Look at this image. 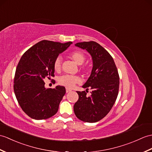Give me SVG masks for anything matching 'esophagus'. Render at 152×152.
Here are the masks:
<instances>
[{
  "mask_svg": "<svg viewBox=\"0 0 152 152\" xmlns=\"http://www.w3.org/2000/svg\"><path fill=\"white\" fill-rule=\"evenodd\" d=\"M72 91V90L69 89V88H66V93H69V92H70V91Z\"/></svg>",
  "mask_w": 152,
  "mask_h": 152,
  "instance_id": "esophagus-1",
  "label": "esophagus"
}]
</instances>
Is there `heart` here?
I'll return each mask as SVG.
<instances>
[{
    "instance_id": "heart-1",
    "label": "heart",
    "mask_w": 152,
    "mask_h": 152,
    "mask_svg": "<svg viewBox=\"0 0 152 152\" xmlns=\"http://www.w3.org/2000/svg\"><path fill=\"white\" fill-rule=\"evenodd\" d=\"M70 57L74 61L77 65H82L86 60V56L83 52L75 50L73 51L70 54ZM61 63L62 59L60 56L56 58L54 63V68L56 71H59L61 68ZM82 69L85 70L84 67H82ZM80 82V78L77 76H70V75H63L60 76L58 79V82L61 86H65L67 88H71L77 83Z\"/></svg>"
}]
</instances>
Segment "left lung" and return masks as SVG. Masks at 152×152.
I'll return each instance as SVG.
<instances>
[{
  "instance_id": "left-lung-1",
  "label": "left lung",
  "mask_w": 152,
  "mask_h": 152,
  "mask_svg": "<svg viewBox=\"0 0 152 152\" xmlns=\"http://www.w3.org/2000/svg\"><path fill=\"white\" fill-rule=\"evenodd\" d=\"M76 47L86 50L93 59L91 75L83 86L87 92L91 89V95L86 91H77L79 98L74 105L77 118L86 122H96L110 111L117 98L119 75L114 60L109 53L94 41L82 42Z\"/></svg>"
}]
</instances>
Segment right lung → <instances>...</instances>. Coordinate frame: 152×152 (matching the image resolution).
Here are the masks:
<instances>
[{
	"mask_svg": "<svg viewBox=\"0 0 152 152\" xmlns=\"http://www.w3.org/2000/svg\"><path fill=\"white\" fill-rule=\"evenodd\" d=\"M72 43L43 40L21 57L15 70L13 89L20 107L31 118L47 119L58 112L65 88L57 86L54 89H46L44 79L54 76L55 59Z\"/></svg>",
	"mask_w": 152,
	"mask_h": 152,
	"instance_id": "right-lung-1",
	"label": "right lung"
}]
</instances>
